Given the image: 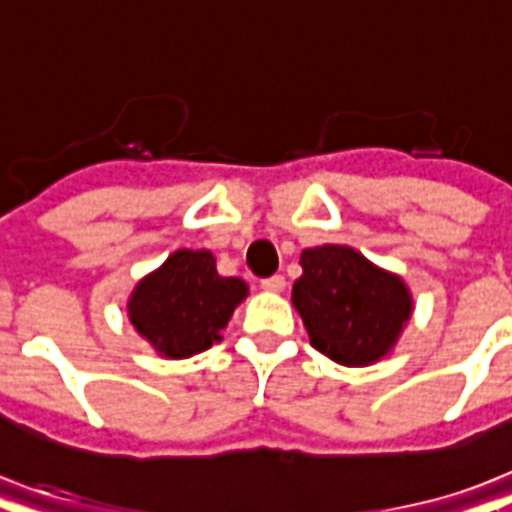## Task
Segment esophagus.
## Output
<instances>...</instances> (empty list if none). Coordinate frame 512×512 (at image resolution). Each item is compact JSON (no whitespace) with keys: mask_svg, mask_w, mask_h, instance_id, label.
<instances>
[{"mask_svg":"<svg viewBox=\"0 0 512 512\" xmlns=\"http://www.w3.org/2000/svg\"><path fill=\"white\" fill-rule=\"evenodd\" d=\"M260 287H263L265 292H284L287 279H284V276H268V279L260 281Z\"/></svg>","mask_w":512,"mask_h":512,"instance_id":"34e87169","label":"esophagus"}]
</instances>
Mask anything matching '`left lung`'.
I'll use <instances>...</instances> for the list:
<instances>
[{
	"label": "left lung",
	"mask_w": 512,
	"mask_h": 512,
	"mask_svg": "<svg viewBox=\"0 0 512 512\" xmlns=\"http://www.w3.org/2000/svg\"><path fill=\"white\" fill-rule=\"evenodd\" d=\"M300 265L292 305L313 348L342 366H369L388 356L412 316L401 276L340 244L303 249Z\"/></svg>",
	"instance_id": "obj_1"
}]
</instances>
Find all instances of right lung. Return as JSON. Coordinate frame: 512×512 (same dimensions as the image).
Returning <instances> with one entry per match:
<instances>
[{"mask_svg": "<svg viewBox=\"0 0 512 512\" xmlns=\"http://www.w3.org/2000/svg\"><path fill=\"white\" fill-rule=\"evenodd\" d=\"M247 284L220 276L207 249H177L162 268L138 281L127 311L132 327L164 358H188L223 340Z\"/></svg>", "mask_w": 512, "mask_h": 512, "instance_id": "1", "label": "right lung"}]
</instances>
